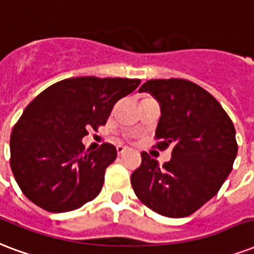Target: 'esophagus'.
I'll use <instances>...</instances> for the list:
<instances>
[{"label": "esophagus", "instance_id": "esophagus-1", "mask_svg": "<svg viewBox=\"0 0 254 254\" xmlns=\"http://www.w3.org/2000/svg\"><path fill=\"white\" fill-rule=\"evenodd\" d=\"M126 150H127V148H126L125 146H118V147H116V151H118V155H122V154H123V152H125Z\"/></svg>", "mask_w": 254, "mask_h": 254}]
</instances>
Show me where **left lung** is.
Instances as JSON below:
<instances>
[{
    "instance_id": "8db88e82",
    "label": "left lung",
    "mask_w": 254,
    "mask_h": 254,
    "mask_svg": "<svg viewBox=\"0 0 254 254\" xmlns=\"http://www.w3.org/2000/svg\"><path fill=\"white\" fill-rule=\"evenodd\" d=\"M139 92L159 103L156 147L171 144L173 152L162 167L142 152L132 189L158 214L188 217L214 197L230 174L238 150L234 126L220 103L189 80H148Z\"/></svg>"
}]
</instances>
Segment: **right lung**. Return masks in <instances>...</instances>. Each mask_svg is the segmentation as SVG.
Instances as JSON below:
<instances>
[{
  "mask_svg": "<svg viewBox=\"0 0 254 254\" xmlns=\"http://www.w3.org/2000/svg\"><path fill=\"white\" fill-rule=\"evenodd\" d=\"M139 79H65L28 104L10 135V167L28 199L51 213L79 209L96 198L116 148L103 143L84 152L88 129L106 125L115 103Z\"/></svg>",
  "mask_w": 254,
  "mask_h": 254,
  "instance_id": "right-lung-1",
  "label": "right lung"
}]
</instances>
